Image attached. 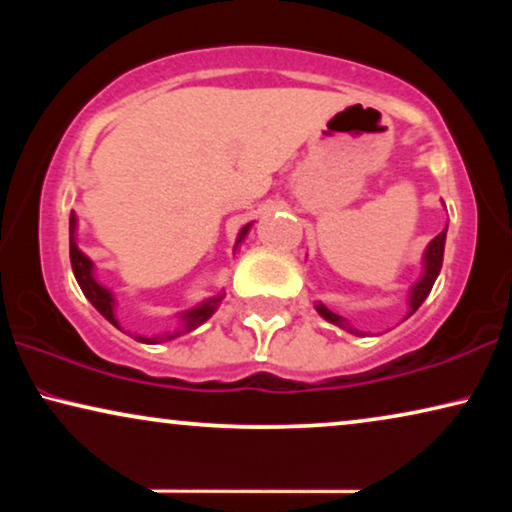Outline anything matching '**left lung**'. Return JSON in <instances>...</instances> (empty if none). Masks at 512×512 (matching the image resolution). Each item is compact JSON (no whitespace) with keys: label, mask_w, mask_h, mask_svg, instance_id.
I'll return each instance as SVG.
<instances>
[{"label":"left lung","mask_w":512,"mask_h":512,"mask_svg":"<svg viewBox=\"0 0 512 512\" xmlns=\"http://www.w3.org/2000/svg\"><path fill=\"white\" fill-rule=\"evenodd\" d=\"M445 233H447V228H445L440 235L433 237V240L429 242V247H426V254H424V275H422V279H419V282H417L415 286H412V291H410V314L419 310V305H422L424 300H426V296H429V293H431L433 282H436L440 268H443ZM317 312H319L324 319L331 321V324H338V326H342V328H347L345 321H342V317H338V314H333L331 310H328L326 305L319 303V305H317Z\"/></svg>","instance_id":"8db88e82"}]
</instances>
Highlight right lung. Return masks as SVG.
I'll return each mask as SVG.
<instances>
[{
  "label": "right lung",
  "instance_id": "add662e5",
  "mask_svg": "<svg viewBox=\"0 0 512 512\" xmlns=\"http://www.w3.org/2000/svg\"><path fill=\"white\" fill-rule=\"evenodd\" d=\"M74 230H76V216L72 214V216H69V261H72V270H74L76 282H79L83 296H86L90 303H93L95 310L100 312L104 319L111 321V324L118 326V321L114 317V296H111L109 289H104L102 284L95 282L93 263H90V258L83 254L79 247H76ZM247 230H249V226L242 228L240 237H237V244L242 242V237L247 235ZM221 298L223 296H216L212 300H207V303H202L200 307H195V310H188L184 314V328H181V331H177V333H165V335H158V338H142V335H137L135 340H139V342H160V340H172V338H177V335H184L188 331H195V328H198L200 324H205V321L212 317Z\"/></svg>",
  "mask_w": 512,
  "mask_h": 512
}]
</instances>
